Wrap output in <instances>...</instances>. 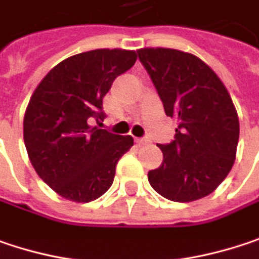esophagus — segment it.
Wrapping results in <instances>:
<instances>
[{"label": "esophagus", "instance_id": "obj_1", "mask_svg": "<svg viewBox=\"0 0 259 259\" xmlns=\"http://www.w3.org/2000/svg\"><path fill=\"white\" fill-rule=\"evenodd\" d=\"M136 143L141 146V144H146V143H149V140L147 139H136Z\"/></svg>", "mask_w": 259, "mask_h": 259}]
</instances>
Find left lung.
I'll return each mask as SVG.
<instances>
[{"label":"left lung","instance_id":"obj_1","mask_svg":"<svg viewBox=\"0 0 259 259\" xmlns=\"http://www.w3.org/2000/svg\"><path fill=\"white\" fill-rule=\"evenodd\" d=\"M166 116L177 119L176 140L157 144L163 160L149 183L174 202L211 194L229 176L239 143V118L218 75L194 54L174 48H140Z\"/></svg>","mask_w":259,"mask_h":259}]
</instances>
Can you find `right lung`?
Listing matches in <instances>:
<instances>
[{"mask_svg":"<svg viewBox=\"0 0 259 259\" xmlns=\"http://www.w3.org/2000/svg\"><path fill=\"white\" fill-rule=\"evenodd\" d=\"M137 60V53L100 48L75 54L56 65L29 100L23 140L39 178L67 200L87 203L112 186L116 163L134 144L91 126L103 120V97L112 82Z\"/></svg>","mask_w":259,"mask_h":259,"instance_id":"add662e5","label":"right lung"}]
</instances>
